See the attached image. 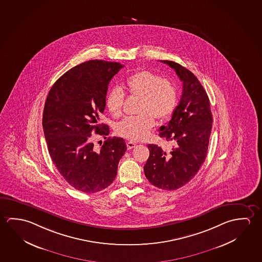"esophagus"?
Instances as JSON below:
<instances>
[{"label":"esophagus","instance_id":"esophagus-1","mask_svg":"<svg viewBox=\"0 0 262 262\" xmlns=\"http://www.w3.org/2000/svg\"><path fill=\"white\" fill-rule=\"evenodd\" d=\"M135 146H136L135 142H127V148H128V150H132Z\"/></svg>","mask_w":262,"mask_h":262}]
</instances>
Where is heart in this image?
<instances>
[{
    "instance_id": "obj_1",
    "label": "heart",
    "mask_w": 262,
    "mask_h": 262,
    "mask_svg": "<svg viewBox=\"0 0 262 262\" xmlns=\"http://www.w3.org/2000/svg\"><path fill=\"white\" fill-rule=\"evenodd\" d=\"M125 88L132 96L140 97L137 116L125 118L117 125L116 133L132 141L145 140L155 127V118L166 120L171 116L177 105V90L174 84L167 78L149 70L132 74L125 80ZM125 95L119 88H112L106 97V106L112 116L121 115Z\"/></svg>"
}]
</instances>
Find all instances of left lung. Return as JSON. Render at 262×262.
Masks as SVG:
<instances>
[{
  "instance_id": "left-lung-1",
  "label": "left lung",
  "mask_w": 262,
  "mask_h": 262,
  "mask_svg": "<svg viewBox=\"0 0 262 262\" xmlns=\"http://www.w3.org/2000/svg\"><path fill=\"white\" fill-rule=\"evenodd\" d=\"M162 62L174 69L183 82L180 102L171 120L159 133L160 137L174 146L166 150L148 144L150 156L143 169L151 185L171 191L192 180L205 162L213 118L208 96L198 77L176 62Z\"/></svg>"
}]
</instances>
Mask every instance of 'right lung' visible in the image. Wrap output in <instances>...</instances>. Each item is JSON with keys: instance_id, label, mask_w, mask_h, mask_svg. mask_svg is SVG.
Masks as SVG:
<instances>
[{"instance_id": "add662e5", "label": "right lung", "mask_w": 262, "mask_h": 262, "mask_svg": "<svg viewBox=\"0 0 262 262\" xmlns=\"http://www.w3.org/2000/svg\"><path fill=\"white\" fill-rule=\"evenodd\" d=\"M122 68L97 59L76 66L55 82L45 103L43 133L52 161L64 180L84 193L112 185L127 150L122 138H107L99 150L91 142L94 131L105 138L110 133L99 117L108 83Z\"/></svg>"}]
</instances>
